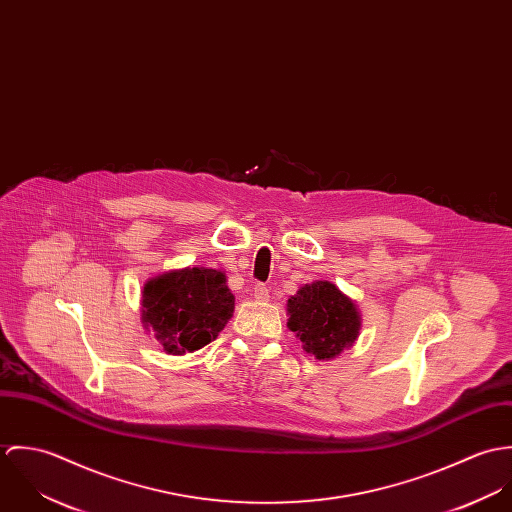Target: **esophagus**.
Wrapping results in <instances>:
<instances>
[{
    "label": "esophagus",
    "mask_w": 512,
    "mask_h": 512,
    "mask_svg": "<svg viewBox=\"0 0 512 512\" xmlns=\"http://www.w3.org/2000/svg\"><path fill=\"white\" fill-rule=\"evenodd\" d=\"M252 295H254V299H256V301H268V297H270L268 288H264L262 284H256V286L252 288Z\"/></svg>",
    "instance_id": "esophagus-1"
}]
</instances>
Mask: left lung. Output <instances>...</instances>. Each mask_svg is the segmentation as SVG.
Returning a JSON list of instances; mask_svg holds the SVG:
<instances>
[{
	"label": "left lung",
	"mask_w": 512,
	"mask_h": 512,
	"mask_svg": "<svg viewBox=\"0 0 512 512\" xmlns=\"http://www.w3.org/2000/svg\"><path fill=\"white\" fill-rule=\"evenodd\" d=\"M288 329L301 349L317 361H331L353 347L361 331V311L333 282L315 280L288 299Z\"/></svg>",
	"instance_id": "obj_1"
}]
</instances>
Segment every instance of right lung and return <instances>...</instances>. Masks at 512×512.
I'll return each instance as SVG.
<instances>
[{"label":"right lung","instance_id":"right-lung-1","mask_svg":"<svg viewBox=\"0 0 512 512\" xmlns=\"http://www.w3.org/2000/svg\"><path fill=\"white\" fill-rule=\"evenodd\" d=\"M142 325L167 355L203 349L234 313L226 276L213 268H181L149 278L142 290Z\"/></svg>","mask_w":512,"mask_h":512}]
</instances>
